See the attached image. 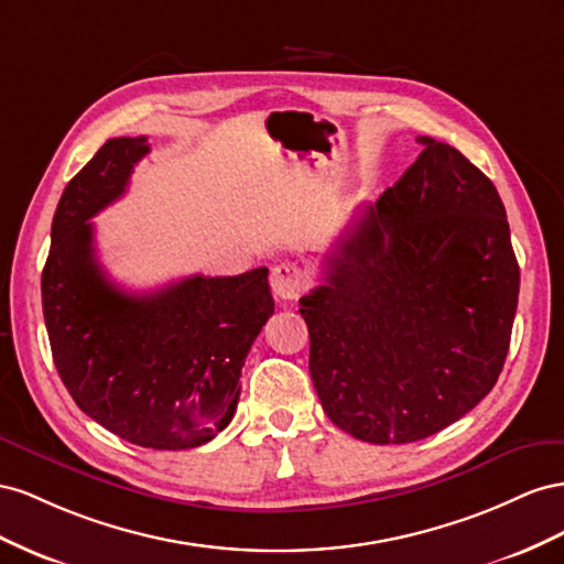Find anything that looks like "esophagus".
<instances>
[{
    "label": "esophagus",
    "mask_w": 564,
    "mask_h": 564,
    "mask_svg": "<svg viewBox=\"0 0 564 564\" xmlns=\"http://www.w3.org/2000/svg\"><path fill=\"white\" fill-rule=\"evenodd\" d=\"M271 291L279 300L283 302H291L297 300L302 288H304V276H302V269L293 262H283L276 264L271 269Z\"/></svg>",
    "instance_id": "1"
}]
</instances>
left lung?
<instances>
[{"mask_svg":"<svg viewBox=\"0 0 564 564\" xmlns=\"http://www.w3.org/2000/svg\"><path fill=\"white\" fill-rule=\"evenodd\" d=\"M415 163L357 207L300 297L326 415L368 444L456 423L496 384L520 295L506 207L485 172L417 137Z\"/></svg>","mask_w":564,"mask_h":564,"instance_id":"1","label":"left lung"}]
</instances>
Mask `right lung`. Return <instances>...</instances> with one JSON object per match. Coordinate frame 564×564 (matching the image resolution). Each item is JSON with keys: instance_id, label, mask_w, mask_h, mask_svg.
Returning a JSON list of instances; mask_svg holds the SVG:
<instances>
[{"instance_id": "1", "label": "right lung", "mask_w": 564, "mask_h": 564, "mask_svg": "<svg viewBox=\"0 0 564 564\" xmlns=\"http://www.w3.org/2000/svg\"><path fill=\"white\" fill-rule=\"evenodd\" d=\"M147 137L108 139L68 182L52 221L42 310L66 390L96 423L147 448L180 452L231 423L240 368L273 314L267 267L124 293L94 252V224L118 200Z\"/></svg>"}]
</instances>
